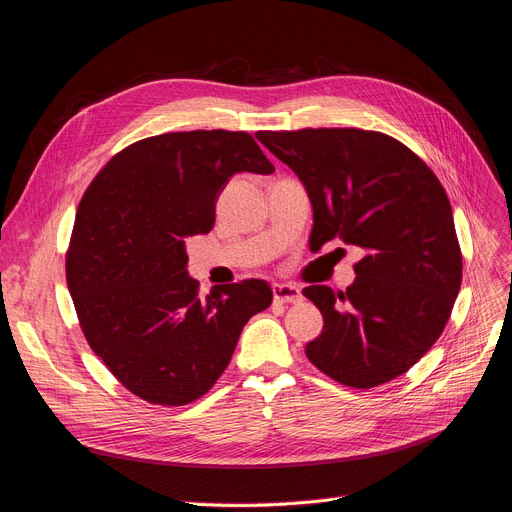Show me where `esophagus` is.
<instances>
[{
	"mask_svg": "<svg viewBox=\"0 0 512 512\" xmlns=\"http://www.w3.org/2000/svg\"><path fill=\"white\" fill-rule=\"evenodd\" d=\"M273 295H275V302H281V304L302 302V291H299L297 285H291V283H275Z\"/></svg>",
	"mask_w": 512,
	"mask_h": 512,
	"instance_id": "34e87169",
	"label": "esophagus"
}]
</instances>
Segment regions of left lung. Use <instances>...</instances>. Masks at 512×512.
Wrapping results in <instances>:
<instances>
[{
	"label": "left lung",
	"instance_id": "left-lung-1",
	"mask_svg": "<svg viewBox=\"0 0 512 512\" xmlns=\"http://www.w3.org/2000/svg\"><path fill=\"white\" fill-rule=\"evenodd\" d=\"M304 184L310 246L362 250L347 291L310 285L322 312L310 362L333 380L372 388L405 374L438 341L461 289L453 208L432 169L399 140L357 128L258 132Z\"/></svg>",
	"mask_w": 512,
	"mask_h": 512
}]
</instances>
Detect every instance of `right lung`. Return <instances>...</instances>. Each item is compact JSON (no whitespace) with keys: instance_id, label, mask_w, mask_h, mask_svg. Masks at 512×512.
Instances as JSON below:
<instances>
[{"instance_id":"right-lung-1","label":"right lung","mask_w":512,"mask_h":512,"mask_svg":"<svg viewBox=\"0 0 512 512\" xmlns=\"http://www.w3.org/2000/svg\"><path fill=\"white\" fill-rule=\"evenodd\" d=\"M239 171L275 167L246 132L144 138L117 153L84 192L66 279L82 333L136 397L179 407L208 393L246 322L273 302L248 279L198 295L186 239L215 225L217 198Z\"/></svg>"}]
</instances>
